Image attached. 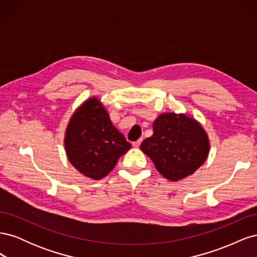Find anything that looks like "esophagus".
Returning a JSON list of instances; mask_svg holds the SVG:
<instances>
[{
    "label": "esophagus",
    "mask_w": 257,
    "mask_h": 257,
    "mask_svg": "<svg viewBox=\"0 0 257 257\" xmlns=\"http://www.w3.org/2000/svg\"><path fill=\"white\" fill-rule=\"evenodd\" d=\"M142 142H143V139H142V138H141V139H138L137 142H134V143H133V147H134V148H138L139 146H141Z\"/></svg>",
    "instance_id": "1"
}]
</instances>
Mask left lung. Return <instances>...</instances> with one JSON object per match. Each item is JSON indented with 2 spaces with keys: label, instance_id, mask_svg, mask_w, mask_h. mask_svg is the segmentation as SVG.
Returning <instances> with one entry per match:
<instances>
[{
  "label": "left lung",
  "instance_id": "1",
  "mask_svg": "<svg viewBox=\"0 0 257 257\" xmlns=\"http://www.w3.org/2000/svg\"><path fill=\"white\" fill-rule=\"evenodd\" d=\"M141 149L165 178L178 181L204 164L209 153L208 136L200 124L185 114L163 113L153 122V135Z\"/></svg>",
  "mask_w": 257,
  "mask_h": 257
}]
</instances>
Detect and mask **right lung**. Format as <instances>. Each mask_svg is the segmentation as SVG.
Listing matches in <instances>:
<instances>
[{
	"mask_svg": "<svg viewBox=\"0 0 257 257\" xmlns=\"http://www.w3.org/2000/svg\"><path fill=\"white\" fill-rule=\"evenodd\" d=\"M64 144L73 166L95 180L109 174L119 158L131 149V144L112 125L105 108L95 97L88 99L73 114Z\"/></svg>",
	"mask_w": 257,
	"mask_h": 257,
	"instance_id": "1",
	"label": "right lung"
}]
</instances>
